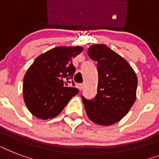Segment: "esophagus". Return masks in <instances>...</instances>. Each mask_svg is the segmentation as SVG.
I'll return each instance as SVG.
<instances>
[{"label":"esophagus","instance_id":"esophagus-1","mask_svg":"<svg viewBox=\"0 0 159 159\" xmlns=\"http://www.w3.org/2000/svg\"><path fill=\"white\" fill-rule=\"evenodd\" d=\"M77 87L79 90H82V88H83V85H82V84H77Z\"/></svg>","mask_w":159,"mask_h":159}]
</instances>
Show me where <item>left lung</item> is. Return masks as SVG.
<instances>
[{
    "instance_id": "8db88e82",
    "label": "left lung",
    "mask_w": 159,
    "mask_h": 159,
    "mask_svg": "<svg viewBox=\"0 0 159 159\" xmlns=\"http://www.w3.org/2000/svg\"><path fill=\"white\" fill-rule=\"evenodd\" d=\"M88 55L97 62L98 85L94 99L82 102L88 118L109 126L125 116L136 100L137 76L129 62L106 44H92Z\"/></svg>"
}]
</instances>
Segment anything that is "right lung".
<instances>
[{"mask_svg": "<svg viewBox=\"0 0 159 159\" xmlns=\"http://www.w3.org/2000/svg\"><path fill=\"white\" fill-rule=\"evenodd\" d=\"M83 50L81 46H58L36 57L24 77L23 97L30 113L41 120L61 113L78 93L70 87L76 68L72 58Z\"/></svg>", "mask_w": 159, "mask_h": 159, "instance_id": "right-lung-1", "label": "right lung"}]
</instances>
